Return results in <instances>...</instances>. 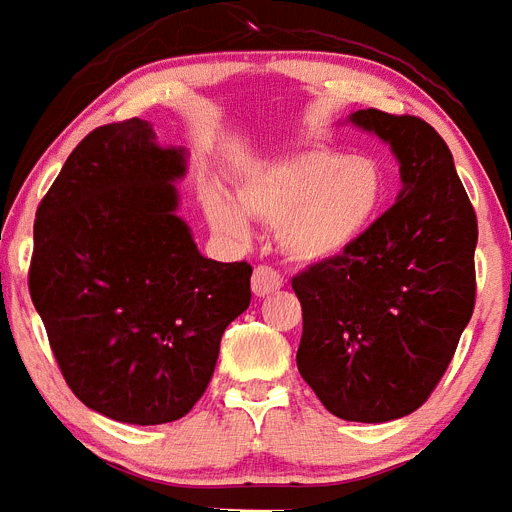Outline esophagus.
<instances>
[{
  "label": "esophagus",
  "instance_id": "1",
  "mask_svg": "<svg viewBox=\"0 0 512 512\" xmlns=\"http://www.w3.org/2000/svg\"><path fill=\"white\" fill-rule=\"evenodd\" d=\"M251 287L259 298H264V295L269 293H277L282 287V274L277 272V269H272V266H256V269H253Z\"/></svg>",
  "mask_w": 512,
  "mask_h": 512
}]
</instances>
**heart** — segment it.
Segmentation results:
<instances>
[{
  "label": "heart",
  "mask_w": 512,
  "mask_h": 512,
  "mask_svg": "<svg viewBox=\"0 0 512 512\" xmlns=\"http://www.w3.org/2000/svg\"><path fill=\"white\" fill-rule=\"evenodd\" d=\"M384 172L369 156L311 149L253 172L238 188V204L209 190V225L227 238H246L251 217L280 225V248L295 261H327L350 251L374 225L384 204Z\"/></svg>",
  "instance_id": "heart-1"
}]
</instances>
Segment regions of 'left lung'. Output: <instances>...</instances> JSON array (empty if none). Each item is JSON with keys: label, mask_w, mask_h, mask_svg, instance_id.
Here are the masks:
<instances>
[{"label": "left lung", "mask_w": 512, "mask_h": 512, "mask_svg": "<svg viewBox=\"0 0 512 512\" xmlns=\"http://www.w3.org/2000/svg\"><path fill=\"white\" fill-rule=\"evenodd\" d=\"M403 190L350 251L293 277L298 371L329 413L382 424L426 403L474 314L476 211L442 135L411 114L358 109Z\"/></svg>", "instance_id": "8db88e82"}]
</instances>
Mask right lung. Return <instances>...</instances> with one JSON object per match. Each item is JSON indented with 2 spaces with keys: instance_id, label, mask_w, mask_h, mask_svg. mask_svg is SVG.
I'll list each match as a JSON object with an SVG mask.
<instances>
[{
  "instance_id": "right-lung-1",
  "label": "right lung",
  "mask_w": 512,
  "mask_h": 512,
  "mask_svg": "<svg viewBox=\"0 0 512 512\" xmlns=\"http://www.w3.org/2000/svg\"><path fill=\"white\" fill-rule=\"evenodd\" d=\"M185 149L151 122L88 133L36 211L31 301L75 398L122 424H167L198 403L251 264L198 253L175 183Z\"/></svg>"
}]
</instances>
